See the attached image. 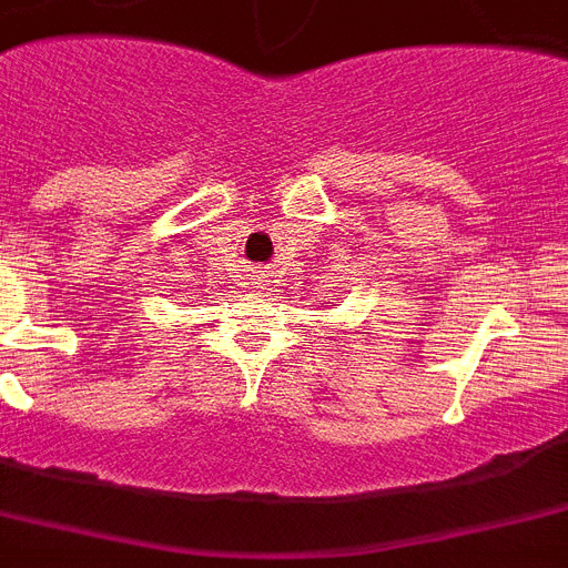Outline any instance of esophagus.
<instances>
[{
	"instance_id": "34e87169",
	"label": "esophagus",
	"mask_w": 568,
	"mask_h": 568,
	"mask_svg": "<svg viewBox=\"0 0 568 568\" xmlns=\"http://www.w3.org/2000/svg\"><path fill=\"white\" fill-rule=\"evenodd\" d=\"M257 278H261V281H264V278H266V273H261V275H257Z\"/></svg>"
}]
</instances>
